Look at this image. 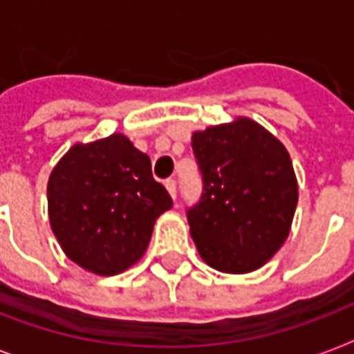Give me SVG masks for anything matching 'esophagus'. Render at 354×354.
I'll use <instances>...</instances> for the list:
<instances>
[{"mask_svg":"<svg viewBox=\"0 0 354 354\" xmlns=\"http://www.w3.org/2000/svg\"><path fill=\"white\" fill-rule=\"evenodd\" d=\"M165 187H167V191H169V194H171L172 198L176 200V180H167Z\"/></svg>","mask_w":354,"mask_h":354,"instance_id":"34e87169","label":"esophagus"}]
</instances>
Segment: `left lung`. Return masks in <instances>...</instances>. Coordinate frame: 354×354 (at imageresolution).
<instances>
[{"instance_id":"8db88e82","label":"left lung","mask_w":354,"mask_h":354,"mask_svg":"<svg viewBox=\"0 0 354 354\" xmlns=\"http://www.w3.org/2000/svg\"><path fill=\"white\" fill-rule=\"evenodd\" d=\"M204 193L187 211L204 263L248 274L274 257L290 233L297 180L285 145L250 118L193 133Z\"/></svg>"}]
</instances>
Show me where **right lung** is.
<instances>
[{
    "label": "right lung",
    "instance_id": "obj_1",
    "mask_svg": "<svg viewBox=\"0 0 354 354\" xmlns=\"http://www.w3.org/2000/svg\"><path fill=\"white\" fill-rule=\"evenodd\" d=\"M172 207L152 178L150 158L122 133L77 143L47 182V209L58 244L75 264L115 275L147 252L161 213Z\"/></svg>",
    "mask_w": 354,
    "mask_h": 354
}]
</instances>
